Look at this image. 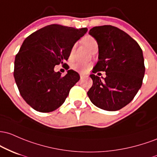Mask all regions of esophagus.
Returning a JSON list of instances; mask_svg holds the SVG:
<instances>
[{"instance_id":"34e87169","label":"esophagus","mask_w":157,"mask_h":157,"mask_svg":"<svg viewBox=\"0 0 157 157\" xmlns=\"http://www.w3.org/2000/svg\"><path fill=\"white\" fill-rule=\"evenodd\" d=\"M85 77H87V75H84V74H83V73H80V78H81V79H83V78H85Z\"/></svg>"}]
</instances>
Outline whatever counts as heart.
Returning a JSON list of instances; mask_svg holds the SVG:
<instances>
[{
  "label": "heart",
  "mask_w": 157,
  "mask_h": 157,
  "mask_svg": "<svg viewBox=\"0 0 157 157\" xmlns=\"http://www.w3.org/2000/svg\"><path fill=\"white\" fill-rule=\"evenodd\" d=\"M82 42L86 47L89 49L92 52L93 50V49L96 48V47H98V43L96 41V40L94 38H93L92 36H85L84 38L82 39ZM74 51H75V46H73V47L71 48L70 52V57L72 58L73 56ZM91 67L92 65L89 63H85V62H79V63H76L73 66V68L76 71L79 72L81 73H86L90 70Z\"/></svg>",
  "instance_id": "heart-1"
}]
</instances>
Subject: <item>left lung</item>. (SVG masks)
I'll list each match as a JSON object with an SVG mask.
<instances>
[{
  "label": "left lung",
  "instance_id": "1",
  "mask_svg": "<svg viewBox=\"0 0 157 157\" xmlns=\"http://www.w3.org/2000/svg\"><path fill=\"white\" fill-rule=\"evenodd\" d=\"M89 34L98 43V61L90 75L93 83L88 97L102 110H120L142 87L145 71L142 49L129 35L115 26H95ZM99 71L106 73L105 78L94 75Z\"/></svg>",
  "mask_w": 157,
  "mask_h": 157
}]
</instances>
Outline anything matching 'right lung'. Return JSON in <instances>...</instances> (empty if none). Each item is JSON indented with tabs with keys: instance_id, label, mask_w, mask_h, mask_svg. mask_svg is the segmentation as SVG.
Returning <instances> with one entry per match:
<instances>
[{
	"instance_id": "obj_1",
	"label": "right lung",
	"mask_w": 157,
	"mask_h": 157,
	"mask_svg": "<svg viewBox=\"0 0 157 157\" xmlns=\"http://www.w3.org/2000/svg\"><path fill=\"white\" fill-rule=\"evenodd\" d=\"M87 32V28L51 24L24 40L15 56L14 78L21 96L34 110L49 113L59 108L78 82L77 72L69 70L61 76L54 67L67 61L71 48Z\"/></svg>"
}]
</instances>
